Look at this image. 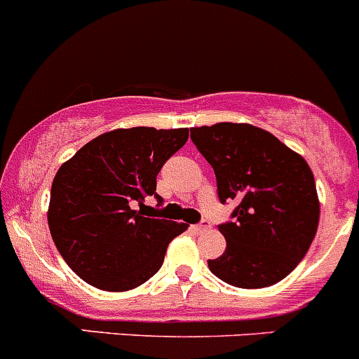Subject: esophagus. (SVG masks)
Instances as JSON below:
<instances>
[{
    "label": "esophagus",
    "instance_id": "1",
    "mask_svg": "<svg viewBox=\"0 0 359 359\" xmlns=\"http://www.w3.org/2000/svg\"><path fill=\"white\" fill-rule=\"evenodd\" d=\"M209 229H210V223L207 219H203L202 223H198V225L193 226V230H195L196 233H203V232H207Z\"/></svg>",
    "mask_w": 359,
    "mask_h": 359
}]
</instances>
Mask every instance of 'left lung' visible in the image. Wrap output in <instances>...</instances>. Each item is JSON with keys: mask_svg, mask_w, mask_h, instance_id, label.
I'll use <instances>...</instances> for the list:
<instances>
[{"mask_svg": "<svg viewBox=\"0 0 359 359\" xmlns=\"http://www.w3.org/2000/svg\"><path fill=\"white\" fill-rule=\"evenodd\" d=\"M191 140L216 173L217 196L237 207L219 225L225 253L209 260L219 280L239 289L281 281L306 255L319 226V198L306 161L250 123L193 127Z\"/></svg>", "mask_w": 359, "mask_h": 359, "instance_id": "left-lung-1", "label": "left lung"}]
</instances>
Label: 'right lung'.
Segmentation results:
<instances>
[{
    "label": "right lung",
    "instance_id": "add662e5",
    "mask_svg": "<svg viewBox=\"0 0 359 359\" xmlns=\"http://www.w3.org/2000/svg\"><path fill=\"white\" fill-rule=\"evenodd\" d=\"M189 138V129L133 127L97 136L60 166L51 186L48 223L70 269L90 285L123 292L161 269L166 248L186 223L149 217L163 164ZM138 203L140 210L133 209Z\"/></svg>",
    "mask_w": 359,
    "mask_h": 359
}]
</instances>
